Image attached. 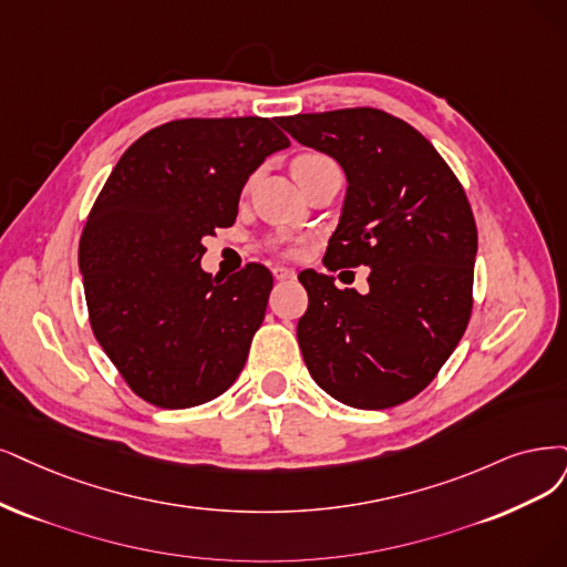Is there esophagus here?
Returning <instances> with one entry per match:
<instances>
[{"mask_svg":"<svg viewBox=\"0 0 567 567\" xmlns=\"http://www.w3.org/2000/svg\"><path fill=\"white\" fill-rule=\"evenodd\" d=\"M272 276H276V280H280V282H287V280H295L297 272L287 266H276L272 268Z\"/></svg>","mask_w":567,"mask_h":567,"instance_id":"obj_1","label":"esophagus"}]
</instances>
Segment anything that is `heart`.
Here are the masks:
<instances>
[{"mask_svg":"<svg viewBox=\"0 0 567 567\" xmlns=\"http://www.w3.org/2000/svg\"><path fill=\"white\" fill-rule=\"evenodd\" d=\"M329 158L318 154V152H306V154H299L295 158V163H291V171H297V167H306V165H318V163H327Z\"/></svg>","mask_w":567,"mask_h":567,"instance_id":"1","label":"heart"}]
</instances>
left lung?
Returning <instances> with one entry per match:
<instances>
[{"instance_id": "obj_1", "label": "left lung", "mask_w": 567, "mask_h": 567, "mask_svg": "<svg viewBox=\"0 0 567 567\" xmlns=\"http://www.w3.org/2000/svg\"><path fill=\"white\" fill-rule=\"evenodd\" d=\"M282 128L337 161L348 179L324 266H367L369 291L299 272L308 310L297 337L327 394L390 409L430 385L472 316L476 224L446 161L413 125L371 107L280 116Z\"/></svg>"}]
</instances>
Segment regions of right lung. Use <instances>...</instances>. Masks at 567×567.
I'll use <instances>...</instances> for the list:
<instances>
[{
    "instance_id": "add662e5",
    "label": "right lung",
    "mask_w": 567,
    "mask_h": 567,
    "mask_svg": "<svg viewBox=\"0 0 567 567\" xmlns=\"http://www.w3.org/2000/svg\"><path fill=\"white\" fill-rule=\"evenodd\" d=\"M287 146L276 118H179L133 142L104 182L79 268L95 339L144 402L198 406L243 371L272 276L247 264L213 278L203 238L236 221L249 175Z\"/></svg>"
}]
</instances>
